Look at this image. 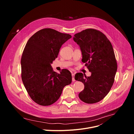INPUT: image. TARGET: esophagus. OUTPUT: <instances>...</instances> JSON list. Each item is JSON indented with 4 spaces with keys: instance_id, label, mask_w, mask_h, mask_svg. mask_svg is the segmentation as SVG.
Here are the masks:
<instances>
[{
    "instance_id": "esophagus-1",
    "label": "esophagus",
    "mask_w": 134,
    "mask_h": 134,
    "mask_svg": "<svg viewBox=\"0 0 134 134\" xmlns=\"http://www.w3.org/2000/svg\"><path fill=\"white\" fill-rule=\"evenodd\" d=\"M71 76H72V81L73 82L75 81V78H74V77H75V74H74L73 72L71 73Z\"/></svg>"
}]
</instances>
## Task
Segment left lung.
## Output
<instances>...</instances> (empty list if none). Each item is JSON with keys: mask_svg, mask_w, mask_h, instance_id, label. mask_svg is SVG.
<instances>
[{"mask_svg": "<svg viewBox=\"0 0 134 134\" xmlns=\"http://www.w3.org/2000/svg\"><path fill=\"white\" fill-rule=\"evenodd\" d=\"M73 40L80 46L82 62L91 72L89 77L82 72L75 75V79L84 85L79 97L86 103L98 102L111 90L117 70L112 46L103 33L92 29L75 34Z\"/></svg>", "mask_w": 134, "mask_h": 134, "instance_id": "8db88e82", "label": "left lung"}]
</instances>
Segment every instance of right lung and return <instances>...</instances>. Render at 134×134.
<instances>
[{"instance_id": "1", "label": "right lung", "mask_w": 134, "mask_h": 134, "mask_svg": "<svg viewBox=\"0 0 134 134\" xmlns=\"http://www.w3.org/2000/svg\"><path fill=\"white\" fill-rule=\"evenodd\" d=\"M71 37L52 29L36 32L28 40L21 64L22 80L31 98L41 105H50L59 99L64 87L71 83L67 69L60 74L51 66L62 46Z\"/></svg>"}]
</instances>
